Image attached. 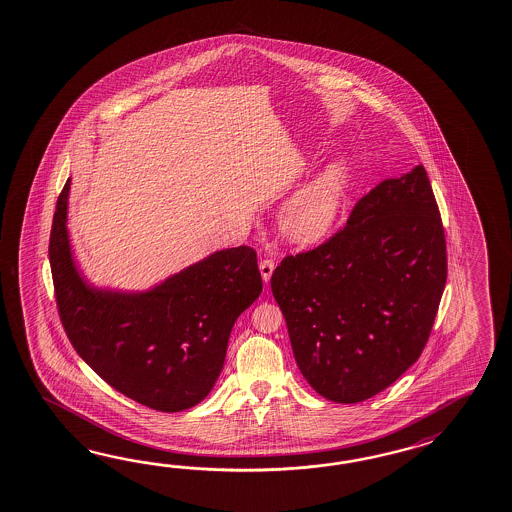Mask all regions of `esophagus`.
<instances>
[{"label":"esophagus","mask_w":512,"mask_h":512,"mask_svg":"<svg viewBox=\"0 0 512 512\" xmlns=\"http://www.w3.org/2000/svg\"><path fill=\"white\" fill-rule=\"evenodd\" d=\"M274 271V262L273 260H269V258H265L260 262V273H262L263 282L267 284L269 280H271V276H273Z\"/></svg>","instance_id":"esophagus-1"}]
</instances>
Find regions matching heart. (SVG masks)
I'll return each mask as SVG.
<instances>
[{
	"mask_svg": "<svg viewBox=\"0 0 512 512\" xmlns=\"http://www.w3.org/2000/svg\"><path fill=\"white\" fill-rule=\"evenodd\" d=\"M352 173L345 160H333L287 201L280 214L291 243L319 245L328 238L345 208Z\"/></svg>",
	"mask_w": 512,
	"mask_h": 512,
	"instance_id": "heart-1",
	"label": "heart"
}]
</instances>
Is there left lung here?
I'll list each match as a JSON object with an SVG mask.
<instances>
[{
    "label": "left lung",
    "instance_id": "1",
    "mask_svg": "<svg viewBox=\"0 0 512 512\" xmlns=\"http://www.w3.org/2000/svg\"><path fill=\"white\" fill-rule=\"evenodd\" d=\"M446 274L424 166L380 182L343 230L274 269L271 289L302 376L337 404L387 389L428 343Z\"/></svg>",
    "mask_w": 512,
    "mask_h": 512
}]
</instances>
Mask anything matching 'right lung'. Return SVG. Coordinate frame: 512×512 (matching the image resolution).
<instances>
[{"label":"right lung","instance_id":"obj_1","mask_svg":"<svg viewBox=\"0 0 512 512\" xmlns=\"http://www.w3.org/2000/svg\"><path fill=\"white\" fill-rule=\"evenodd\" d=\"M64 184L49 236L60 321L73 348L110 387L177 413L203 402L225 363L239 315L262 293L256 252L217 250L147 291L92 286L73 260Z\"/></svg>","mask_w":512,"mask_h":512}]
</instances>
